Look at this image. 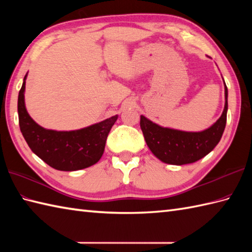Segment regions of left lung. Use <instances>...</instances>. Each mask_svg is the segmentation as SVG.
<instances>
[{
  "label": "left lung",
  "instance_id": "left-lung-1",
  "mask_svg": "<svg viewBox=\"0 0 252 252\" xmlns=\"http://www.w3.org/2000/svg\"><path fill=\"white\" fill-rule=\"evenodd\" d=\"M225 84V83H224ZM227 88L225 106L221 117L207 130L185 132L160 126L141 116V129L147 146L159 160L169 164L192 163L203 158L220 142L226 125Z\"/></svg>",
  "mask_w": 252,
  "mask_h": 252
}]
</instances>
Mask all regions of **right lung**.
Returning <instances> with one entry per match:
<instances>
[{"label":"right lung","instance_id":"add662e5","mask_svg":"<svg viewBox=\"0 0 252 252\" xmlns=\"http://www.w3.org/2000/svg\"><path fill=\"white\" fill-rule=\"evenodd\" d=\"M26 78L18 94L20 131L31 151L50 167L76 171L95 164L104 154L107 136L118 116L74 131L47 130L32 119L25 106Z\"/></svg>","mask_w":252,"mask_h":252}]
</instances>
